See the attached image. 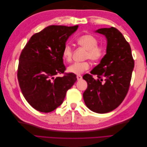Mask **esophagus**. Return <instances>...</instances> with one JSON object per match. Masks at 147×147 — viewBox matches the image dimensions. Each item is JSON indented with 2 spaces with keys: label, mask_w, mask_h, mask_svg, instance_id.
I'll return each mask as SVG.
<instances>
[{
  "label": "esophagus",
  "mask_w": 147,
  "mask_h": 147,
  "mask_svg": "<svg viewBox=\"0 0 147 147\" xmlns=\"http://www.w3.org/2000/svg\"><path fill=\"white\" fill-rule=\"evenodd\" d=\"M77 80H78V81L82 80V75H77Z\"/></svg>",
  "instance_id": "1"
}]
</instances>
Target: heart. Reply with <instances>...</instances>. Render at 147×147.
Here are the masks:
<instances>
[{
  "mask_svg": "<svg viewBox=\"0 0 147 147\" xmlns=\"http://www.w3.org/2000/svg\"><path fill=\"white\" fill-rule=\"evenodd\" d=\"M78 45L86 50L84 59H89L93 62L101 60L105 55V48L104 46L98 45L97 39L92 35L86 34L78 37L77 40ZM73 49L70 45L66 44L63 50V57L64 61L70 63L73 58ZM90 67V62L86 61L77 62L68 67L67 71L70 73L80 75Z\"/></svg>",
  "mask_w": 147,
  "mask_h": 147,
  "instance_id": "1",
  "label": "heart"
}]
</instances>
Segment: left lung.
<instances>
[{
	"label": "left lung",
	"instance_id": "1",
	"mask_svg": "<svg viewBox=\"0 0 147 147\" xmlns=\"http://www.w3.org/2000/svg\"><path fill=\"white\" fill-rule=\"evenodd\" d=\"M96 32L104 35L107 39V53L91 72L97 74L98 79L95 80L88 74L83 77L88 83L83 96L89 109L105 113L117 108L125 98L134 61L130 45L117 29L102 28Z\"/></svg>",
	"mask_w": 147,
	"mask_h": 147
}]
</instances>
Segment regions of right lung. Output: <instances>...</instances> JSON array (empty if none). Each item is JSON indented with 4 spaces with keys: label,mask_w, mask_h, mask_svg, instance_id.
Instances as JSON below:
<instances>
[{
    "label": "right lung",
    "mask_w": 147,
    "mask_h": 147,
    "mask_svg": "<svg viewBox=\"0 0 147 147\" xmlns=\"http://www.w3.org/2000/svg\"><path fill=\"white\" fill-rule=\"evenodd\" d=\"M78 26H48L34 34L21 53L19 85L26 100L39 112H51L58 107L77 81L75 74L64 73L63 50ZM59 73L65 75L57 77Z\"/></svg>",
    "instance_id": "obj_1"
}]
</instances>
